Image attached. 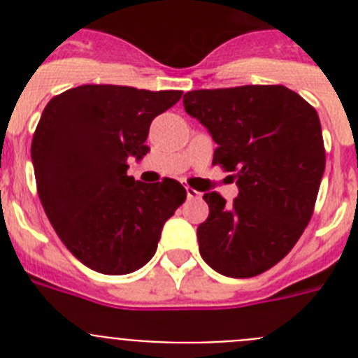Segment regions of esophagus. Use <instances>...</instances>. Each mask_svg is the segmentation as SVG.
I'll use <instances>...</instances> for the list:
<instances>
[{
    "label": "esophagus",
    "mask_w": 358,
    "mask_h": 358,
    "mask_svg": "<svg viewBox=\"0 0 358 358\" xmlns=\"http://www.w3.org/2000/svg\"><path fill=\"white\" fill-rule=\"evenodd\" d=\"M186 195H188L189 201H194V199L201 197V194H199L197 189H194V188H186Z\"/></svg>",
    "instance_id": "1"
}]
</instances>
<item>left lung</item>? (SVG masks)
<instances>
[{"label":"left lung","instance_id":"left-lung-1","mask_svg":"<svg viewBox=\"0 0 358 358\" xmlns=\"http://www.w3.org/2000/svg\"><path fill=\"white\" fill-rule=\"evenodd\" d=\"M182 103L217 143L213 164L238 186L233 204L204 194L202 260L224 276H258L289 255L314 213L327 164L317 110L285 85L189 91Z\"/></svg>","mask_w":358,"mask_h":358}]
</instances>
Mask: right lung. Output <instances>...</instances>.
Listing matches in <instances>:
<instances>
[{
    "instance_id": "add662e5",
    "label": "right lung",
    "mask_w": 358,
    "mask_h": 358,
    "mask_svg": "<svg viewBox=\"0 0 358 358\" xmlns=\"http://www.w3.org/2000/svg\"><path fill=\"white\" fill-rule=\"evenodd\" d=\"M182 91L87 84L44 107L31 163L46 217L77 260L96 273H134L157 249L164 222L186 199L181 182L147 185L127 176L141 159L152 120Z\"/></svg>"
}]
</instances>
